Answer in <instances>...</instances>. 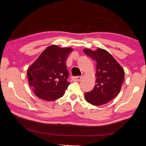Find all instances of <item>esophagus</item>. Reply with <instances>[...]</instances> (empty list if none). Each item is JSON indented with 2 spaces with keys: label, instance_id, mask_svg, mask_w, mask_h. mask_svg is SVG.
I'll use <instances>...</instances> for the list:
<instances>
[{
  "label": "esophagus",
  "instance_id": "1",
  "mask_svg": "<svg viewBox=\"0 0 146 146\" xmlns=\"http://www.w3.org/2000/svg\"><path fill=\"white\" fill-rule=\"evenodd\" d=\"M81 79H82V76H76L72 77V80L73 81H80Z\"/></svg>",
  "mask_w": 146,
  "mask_h": 146
}]
</instances>
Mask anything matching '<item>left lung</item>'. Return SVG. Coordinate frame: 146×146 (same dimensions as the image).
<instances>
[{
	"label": "left lung",
	"instance_id": "left-lung-1",
	"mask_svg": "<svg viewBox=\"0 0 146 146\" xmlns=\"http://www.w3.org/2000/svg\"><path fill=\"white\" fill-rule=\"evenodd\" d=\"M84 52L96 63V85L85 93V99L94 106L105 104L118 95L124 80V71L111 54L104 49H84Z\"/></svg>",
	"mask_w": 146,
	"mask_h": 146
}]
</instances>
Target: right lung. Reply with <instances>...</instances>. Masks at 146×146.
Masks as SVG:
<instances>
[{
  "mask_svg": "<svg viewBox=\"0 0 146 146\" xmlns=\"http://www.w3.org/2000/svg\"><path fill=\"white\" fill-rule=\"evenodd\" d=\"M71 48H61L51 45L42 53L28 68L29 85L36 97L46 101H53L64 95L70 82L66 66Z\"/></svg>",
  "mask_w": 146,
  "mask_h": 146,
  "instance_id": "1",
  "label": "right lung"
}]
</instances>
